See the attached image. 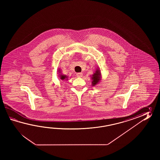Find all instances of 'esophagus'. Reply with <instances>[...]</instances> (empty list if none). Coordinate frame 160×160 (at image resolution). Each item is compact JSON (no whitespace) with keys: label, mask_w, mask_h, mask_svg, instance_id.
<instances>
[{"label":"esophagus","mask_w":160,"mask_h":160,"mask_svg":"<svg viewBox=\"0 0 160 160\" xmlns=\"http://www.w3.org/2000/svg\"><path fill=\"white\" fill-rule=\"evenodd\" d=\"M76 75H77V77H78V78H81V77H82V76H83V74H82V72H78V73H77V74H76Z\"/></svg>","instance_id":"esophagus-1"}]
</instances>
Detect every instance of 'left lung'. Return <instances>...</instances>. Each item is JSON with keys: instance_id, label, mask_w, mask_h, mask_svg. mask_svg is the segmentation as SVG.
Listing matches in <instances>:
<instances>
[{"instance_id": "obj_1", "label": "left lung", "mask_w": 160, "mask_h": 160, "mask_svg": "<svg viewBox=\"0 0 160 160\" xmlns=\"http://www.w3.org/2000/svg\"><path fill=\"white\" fill-rule=\"evenodd\" d=\"M91 77L92 80V86H96L101 82L102 80V74L99 68H96V70L93 73V74H92Z\"/></svg>"}]
</instances>
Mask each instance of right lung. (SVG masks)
<instances>
[{
	"label": "right lung",
	"mask_w": 160,
	"mask_h": 160,
	"mask_svg": "<svg viewBox=\"0 0 160 160\" xmlns=\"http://www.w3.org/2000/svg\"><path fill=\"white\" fill-rule=\"evenodd\" d=\"M61 69L59 68L58 70V73H59V77L60 79H61L62 81H65V80H68V76L65 75V74H62L61 72Z\"/></svg>",
	"instance_id": "1"
}]
</instances>
